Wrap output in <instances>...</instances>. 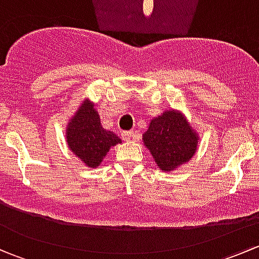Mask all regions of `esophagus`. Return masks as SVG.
<instances>
[{
	"label": "esophagus",
	"mask_w": 259,
	"mask_h": 259,
	"mask_svg": "<svg viewBox=\"0 0 259 259\" xmlns=\"http://www.w3.org/2000/svg\"><path fill=\"white\" fill-rule=\"evenodd\" d=\"M121 137L125 142H132V140L135 139V133L134 132H124L121 134Z\"/></svg>",
	"instance_id": "34e87169"
}]
</instances>
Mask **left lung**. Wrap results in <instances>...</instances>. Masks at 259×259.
<instances>
[{"label":"left lung","instance_id":"8db88e82","mask_svg":"<svg viewBox=\"0 0 259 259\" xmlns=\"http://www.w3.org/2000/svg\"><path fill=\"white\" fill-rule=\"evenodd\" d=\"M199 134L180 110L169 109L153 117L143 134V143L158 168L173 171L195 155Z\"/></svg>","mask_w":259,"mask_h":259}]
</instances>
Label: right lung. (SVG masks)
<instances>
[{
    "mask_svg": "<svg viewBox=\"0 0 259 259\" xmlns=\"http://www.w3.org/2000/svg\"><path fill=\"white\" fill-rule=\"evenodd\" d=\"M65 134L70 150L88 168H98L109 150L121 143L116 134L104 129L95 104L89 98L69 119Z\"/></svg>",
    "mask_w": 259,
    "mask_h": 259,
    "instance_id": "add662e5",
    "label": "right lung"
}]
</instances>
